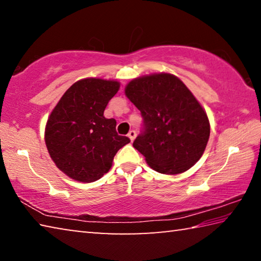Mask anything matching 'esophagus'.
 <instances>
[{
  "label": "esophagus",
  "instance_id": "34e87169",
  "mask_svg": "<svg viewBox=\"0 0 261 261\" xmlns=\"http://www.w3.org/2000/svg\"><path fill=\"white\" fill-rule=\"evenodd\" d=\"M136 136H137V134H136V131H135V130H131V131L129 132V134H127V137H129L131 141H134V140H135Z\"/></svg>",
  "mask_w": 261,
  "mask_h": 261
}]
</instances>
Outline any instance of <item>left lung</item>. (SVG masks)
I'll list each match as a JSON object with an SVG mask.
<instances>
[{
  "instance_id": "1",
  "label": "left lung",
  "mask_w": 261,
  "mask_h": 261,
  "mask_svg": "<svg viewBox=\"0 0 261 261\" xmlns=\"http://www.w3.org/2000/svg\"><path fill=\"white\" fill-rule=\"evenodd\" d=\"M125 94L143 117L134 147L149 167L175 175L199 160L208 143L210 122L182 81L169 73L149 74L127 84Z\"/></svg>"
}]
</instances>
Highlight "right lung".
<instances>
[{
    "instance_id": "add662e5",
    "label": "right lung",
    "mask_w": 261,
    "mask_h": 261,
    "mask_svg": "<svg viewBox=\"0 0 261 261\" xmlns=\"http://www.w3.org/2000/svg\"><path fill=\"white\" fill-rule=\"evenodd\" d=\"M120 84L82 79L62 96L47 121L45 140L60 170L79 182L98 180L108 173L115 154L130 143L116 132V121L103 112Z\"/></svg>"
}]
</instances>
